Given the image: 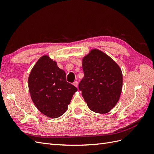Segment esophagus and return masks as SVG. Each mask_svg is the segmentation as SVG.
<instances>
[{
	"instance_id": "obj_1",
	"label": "esophagus",
	"mask_w": 154,
	"mask_h": 154,
	"mask_svg": "<svg viewBox=\"0 0 154 154\" xmlns=\"http://www.w3.org/2000/svg\"><path fill=\"white\" fill-rule=\"evenodd\" d=\"M73 85L75 86L76 87H78V82L77 81H75L74 83H73Z\"/></svg>"
}]
</instances>
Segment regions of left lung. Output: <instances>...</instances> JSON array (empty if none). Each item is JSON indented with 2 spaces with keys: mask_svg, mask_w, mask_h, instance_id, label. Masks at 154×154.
<instances>
[{
  "mask_svg": "<svg viewBox=\"0 0 154 154\" xmlns=\"http://www.w3.org/2000/svg\"><path fill=\"white\" fill-rule=\"evenodd\" d=\"M82 67L84 77L78 87L88 108L96 113L109 112L119 100L122 69L109 56L97 49L83 58Z\"/></svg>",
  "mask_w": 154,
  "mask_h": 154,
  "instance_id": "left-lung-1",
  "label": "left lung"
}]
</instances>
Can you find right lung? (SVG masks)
I'll list each match as a JSON object with an SVG mask.
<instances>
[{
	"label": "right lung",
	"instance_id": "add662e5",
	"mask_svg": "<svg viewBox=\"0 0 154 154\" xmlns=\"http://www.w3.org/2000/svg\"><path fill=\"white\" fill-rule=\"evenodd\" d=\"M31 100L41 113L57 118L66 112L77 88L66 82V74L57 63L44 55L31 69L28 78Z\"/></svg>",
	"mask_w": 154,
	"mask_h": 154
}]
</instances>
